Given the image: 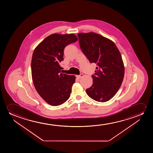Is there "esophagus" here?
<instances>
[{"instance_id":"34e87169","label":"esophagus","mask_w":153,"mask_h":153,"mask_svg":"<svg viewBox=\"0 0 153 153\" xmlns=\"http://www.w3.org/2000/svg\"><path fill=\"white\" fill-rule=\"evenodd\" d=\"M83 76H84V75H83L82 74H80L79 75L77 76V77L78 78L80 79V78H81L82 77H83Z\"/></svg>"}]
</instances>
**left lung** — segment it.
<instances>
[{
  "label": "left lung",
  "instance_id": "1",
  "mask_svg": "<svg viewBox=\"0 0 153 153\" xmlns=\"http://www.w3.org/2000/svg\"><path fill=\"white\" fill-rule=\"evenodd\" d=\"M80 47L90 63L97 64L93 84L86 90L94 100H110L121 87L124 76L121 55L111 40L94 32L78 34Z\"/></svg>",
  "mask_w": 153,
  "mask_h": 153
}]
</instances>
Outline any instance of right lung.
Wrapping results in <instances>:
<instances>
[{
  "label": "right lung",
  "instance_id": "add662e5",
  "mask_svg": "<svg viewBox=\"0 0 153 153\" xmlns=\"http://www.w3.org/2000/svg\"><path fill=\"white\" fill-rule=\"evenodd\" d=\"M74 34L54 33L43 40L34 50L32 77L36 89L45 102L53 106L65 102L71 95L75 76L61 73L65 47L76 42Z\"/></svg>",
  "mask_w": 153,
  "mask_h": 153
}]
</instances>
